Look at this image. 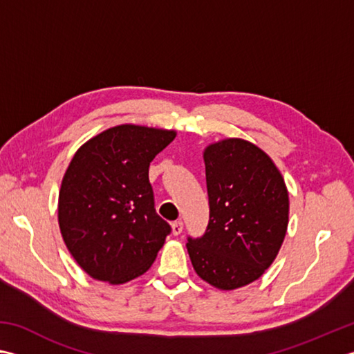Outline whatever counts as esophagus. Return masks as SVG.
I'll use <instances>...</instances> for the list:
<instances>
[{
	"mask_svg": "<svg viewBox=\"0 0 354 354\" xmlns=\"http://www.w3.org/2000/svg\"><path fill=\"white\" fill-rule=\"evenodd\" d=\"M183 228H184V224L181 221H175V223L171 224V233L175 234V236H178V234L183 233Z\"/></svg>",
	"mask_w": 354,
	"mask_h": 354,
	"instance_id": "esophagus-1",
	"label": "esophagus"
}]
</instances>
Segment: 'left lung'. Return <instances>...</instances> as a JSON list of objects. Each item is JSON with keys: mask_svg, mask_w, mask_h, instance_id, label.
I'll list each match as a JSON object with an SVG mask.
<instances>
[{"mask_svg": "<svg viewBox=\"0 0 354 354\" xmlns=\"http://www.w3.org/2000/svg\"><path fill=\"white\" fill-rule=\"evenodd\" d=\"M210 219L189 238L201 279L224 292L259 279L273 264L288 227V190L281 170L258 145L225 138L204 149Z\"/></svg>", "mask_w": 354, "mask_h": 354, "instance_id": "8db88e82", "label": "left lung"}]
</instances>
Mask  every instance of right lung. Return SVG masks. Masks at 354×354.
Masks as SVG:
<instances>
[{"mask_svg":"<svg viewBox=\"0 0 354 354\" xmlns=\"http://www.w3.org/2000/svg\"><path fill=\"white\" fill-rule=\"evenodd\" d=\"M175 136L176 130L120 124L76 150L61 181L58 224L90 278L121 286L153 264L170 225L155 210L149 165Z\"/></svg>","mask_w":354,"mask_h":354,"instance_id":"add662e5","label":"right lung"}]
</instances>
